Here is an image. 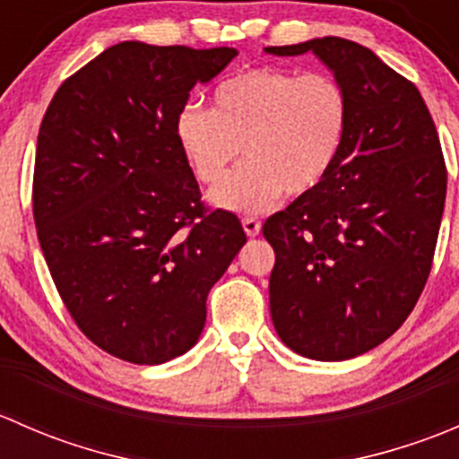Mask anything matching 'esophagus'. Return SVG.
Segmentation results:
<instances>
[{
	"mask_svg": "<svg viewBox=\"0 0 459 459\" xmlns=\"http://www.w3.org/2000/svg\"><path fill=\"white\" fill-rule=\"evenodd\" d=\"M242 226L244 230H247L248 238H255V235H259V230H262V221H259L257 217H244Z\"/></svg>",
	"mask_w": 459,
	"mask_h": 459,
	"instance_id": "obj_1",
	"label": "esophagus"
}]
</instances>
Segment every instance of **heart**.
<instances>
[{"mask_svg": "<svg viewBox=\"0 0 459 459\" xmlns=\"http://www.w3.org/2000/svg\"><path fill=\"white\" fill-rule=\"evenodd\" d=\"M215 108L186 104L178 140L206 186L235 212H262L284 195L317 188L335 166L349 128V97L328 73L253 68L215 88Z\"/></svg>", "mask_w": 459, "mask_h": 459, "instance_id": "b5f03b06", "label": "heart"}]
</instances>
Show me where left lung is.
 Instances as JSON below:
<instances>
[{
    "label": "left lung",
    "instance_id": "obj_1",
    "mask_svg": "<svg viewBox=\"0 0 459 459\" xmlns=\"http://www.w3.org/2000/svg\"><path fill=\"white\" fill-rule=\"evenodd\" d=\"M313 50L344 86L349 128L328 178L268 217L277 335L295 353L340 362L382 344L411 316L433 266L446 200L437 131L413 82L342 37L268 46Z\"/></svg>",
    "mask_w": 459,
    "mask_h": 459
}]
</instances>
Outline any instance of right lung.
Listing matches in <instances>:
<instances>
[{"mask_svg": "<svg viewBox=\"0 0 459 459\" xmlns=\"http://www.w3.org/2000/svg\"><path fill=\"white\" fill-rule=\"evenodd\" d=\"M235 55L122 41L68 77L41 119L39 247L77 328L124 362L186 353L208 290L247 242L238 215L202 202L175 128L193 86Z\"/></svg>", "mask_w": 459, "mask_h": 459, "instance_id": "right-lung-1", "label": "right lung"}]
</instances>
